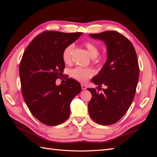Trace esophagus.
Returning a JSON list of instances; mask_svg holds the SVG:
<instances>
[{
    "instance_id": "1",
    "label": "esophagus",
    "mask_w": 157,
    "mask_h": 157,
    "mask_svg": "<svg viewBox=\"0 0 157 157\" xmlns=\"http://www.w3.org/2000/svg\"><path fill=\"white\" fill-rule=\"evenodd\" d=\"M81 88L82 89V90H86V86L84 85V84H81Z\"/></svg>"
}]
</instances>
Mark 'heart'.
<instances>
[{
  "instance_id": "heart-1",
  "label": "heart",
  "mask_w": 157,
  "mask_h": 157,
  "mask_svg": "<svg viewBox=\"0 0 157 157\" xmlns=\"http://www.w3.org/2000/svg\"><path fill=\"white\" fill-rule=\"evenodd\" d=\"M84 46L88 50V53L91 58H96L99 53V49L94 43L91 41H85L83 44ZM74 49V45L70 44L67 45L64 49L62 53L63 60L66 64H69L72 60V54H73ZM94 74V72L92 69L90 68H82V67H77L75 69L71 70L70 75L75 80L79 82H85L87 80L91 78Z\"/></svg>"
}]
</instances>
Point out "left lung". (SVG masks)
Returning a JSON list of instances; mask_svg holds the SVG:
<instances>
[{
    "label": "left lung",
    "instance_id": "obj_1",
    "mask_svg": "<svg viewBox=\"0 0 157 157\" xmlns=\"http://www.w3.org/2000/svg\"><path fill=\"white\" fill-rule=\"evenodd\" d=\"M89 36L103 41L107 47V60L92 79L98 90L87 88L92 94L89 114L97 124L112 125L125 115L134 98L139 75L137 54L131 41L117 32ZM101 84L107 88L100 93Z\"/></svg>",
    "mask_w": 157,
    "mask_h": 157
}]
</instances>
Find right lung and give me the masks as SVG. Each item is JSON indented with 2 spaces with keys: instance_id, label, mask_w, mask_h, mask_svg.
<instances>
[{
  "instance_id": "add662e5",
  "label": "right lung",
  "mask_w": 157,
  "mask_h": 157,
  "mask_svg": "<svg viewBox=\"0 0 157 157\" xmlns=\"http://www.w3.org/2000/svg\"><path fill=\"white\" fill-rule=\"evenodd\" d=\"M82 34L45 31L30 42L23 54L19 68L23 98L32 115L47 125L68 119L71 101L81 91L80 83L73 78L58 86L56 82L65 67L63 50Z\"/></svg>"
}]
</instances>
